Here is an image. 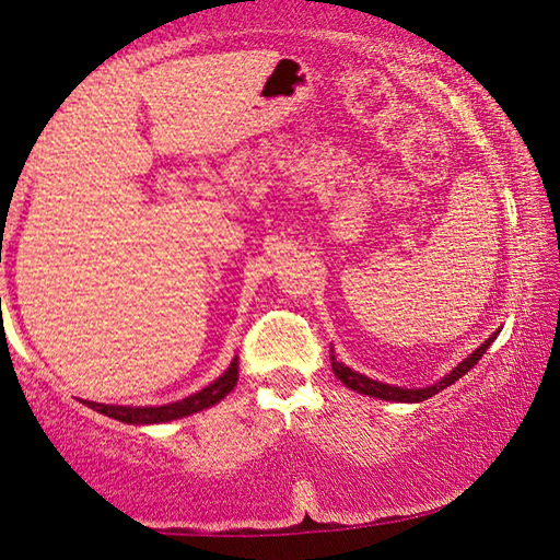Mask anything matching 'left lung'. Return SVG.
Listing matches in <instances>:
<instances>
[{"instance_id":"1","label":"left lung","mask_w":560,"mask_h":560,"mask_svg":"<svg viewBox=\"0 0 560 560\" xmlns=\"http://www.w3.org/2000/svg\"><path fill=\"white\" fill-rule=\"evenodd\" d=\"M494 338H497V334L491 336V338H487L485 343H481L477 350H474V353H471L469 358H464L462 363H459L457 368H454V371H452L450 375H444L440 383H434V385H430V387H420V390H407V387H395V385H385V383L371 381V377L360 375V373H355V371H350L348 365L338 363L336 355H334V350H330V368H334V373H336V377H338L340 383L348 385L350 390H355V393H360V395L381 397V400H393V402H422V400H428V397H432V395H438L440 390H444V387H450L452 383H457L464 373H469L471 368L479 363V358L487 353V348H489L491 343H494Z\"/></svg>"}]
</instances>
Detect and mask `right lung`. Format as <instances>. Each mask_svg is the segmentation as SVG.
Wrapping results in <instances>:
<instances>
[{
    "instance_id": "add662e5",
    "label": "right lung",
    "mask_w": 560,
    "mask_h": 560,
    "mask_svg": "<svg viewBox=\"0 0 560 560\" xmlns=\"http://www.w3.org/2000/svg\"><path fill=\"white\" fill-rule=\"evenodd\" d=\"M236 381H240V358L232 360V365L226 368L222 377H217L214 383L202 387L200 393L185 397V400L173 402V405H160V407H130V405H101V402H86L93 410L101 415H108L113 420L128 422V424H155V422H170L177 420V417H187L192 412L207 410L214 402H220L224 395L234 390Z\"/></svg>"
}]
</instances>
